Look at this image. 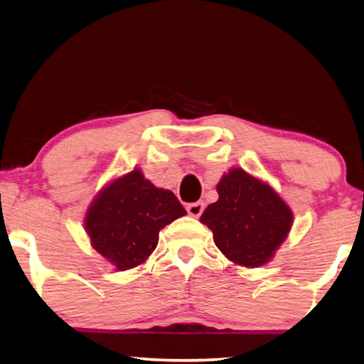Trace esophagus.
I'll list each match as a JSON object with an SVG mask.
<instances>
[{
	"instance_id": "34e87169",
	"label": "esophagus",
	"mask_w": 364,
	"mask_h": 364,
	"mask_svg": "<svg viewBox=\"0 0 364 364\" xmlns=\"http://www.w3.org/2000/svg\"><path fill=\"white\" fill-rule=\"evenodd\" d=\"M203 211H205V203L203 201L190 203V205H187V213L192 215V218H200Z\"/></svg>"
}]
</instances>
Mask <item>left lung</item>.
Wrapping results in <instances>:
<instances>
[{
    "label": "left lung",
    "mask_w": 364,
    "mask_h": 364,
    "mask_svg": "<svg viewBox=\"0 0 364 364\" xmlns=\"http://www.w3.org/2000/svg\"><path fill=\"white\" fill-rule=\"evenodd\" d=\"M215 188L219 200L200 218L215 246L235 265L257 269L269 264L294 222L288 203L269 182L243 168L228 169Z\"/></svg>",
    "instance_id": "left-lung-1"
}]
</instances>
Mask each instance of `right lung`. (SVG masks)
<instances>
[{
	"mask_svg": "<svg viewBox=\"0 0 364 364\" xmlns=\"http://www.w3.org/2000/svg\"><path fill=\"white\" fill-rule=\"evenodd\" d=\"M186 214L171 190L153 186L134 168L99 190L82 224L94 250L124 272L144 265L156 250L159 230Z\"/></svg>",
	"mask_w": 364,
	"mask_h": 364,
	"instance_id": "right-lung-1",
	"label": "right lung"
}]
</instances>
